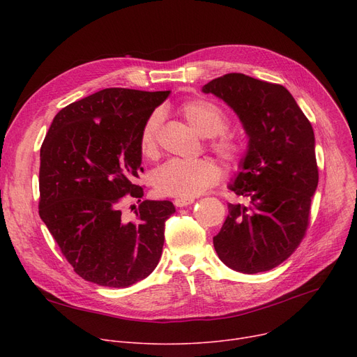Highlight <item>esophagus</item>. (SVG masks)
Returning <instances> with one entry per match:
<instances>
[{"label": "esophagus", "mask_w": 357, "mask_h": 357, "mask_svg": "<svg viewBox=\"0 0 357 357\" xmlns=\"http://www.w3.org/2000/svg\"><path fill=\"white\" fill-rule=\"evenodd\" d=\"M194 202V198H176L174 204L176 207H186V205H191Z\"/></svg>", "instance_id": "esophagus-1"}]
</instances>
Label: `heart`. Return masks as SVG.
Returning <instances> with one entry per match:
<instances>
[{"instance_id": "b5f03b06", "label": "heart", "mask_w": 357, "mask_h": 357, "mask_svg": "<svg viewBox=\"0 0 357 357\" xmlns=\"http://www.w3.org/2000/svg\"><path fill=\"white\" fill-rule=\"evenodd\" d=\"M179 116L188 123L202 137H211L210 147L227 163H237L245 144L241 139L226 131L227 116L215 102L205 98L186 100L178 107ZM160 128V114L153 112L146 123L139 136L140 153L153 159L158 156V133ZM221 178L220 166L208 158L197 160L172 159L162 165L153 175L155 190L165 197L194 198Z\"/></svg>"}]
</instances>
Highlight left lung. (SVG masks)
Here are the masks:
<instances>
[{"label":"left lung","mask_w":357,"mask_h":357,"mask_svg":"<svg viewBox=\"0 0 357 357\" xmlns=\"http://www.w3.org/2000/svg\"><path fill=\"white\" fill-rule=\"evenodd\" d=\"M238 116L249 136L246 156L229 188L248 204H229L213 238L229 268L266 272L287 260L304 238L318 185L314 130L291 92L279 84L227 73L202 86Z\"/></svg>","instance_id":"left-lung-1"}]
</instances>
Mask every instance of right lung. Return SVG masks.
Returning <instances> with one entry per match:
<instances>
[{
    "mask_svg": "<svg viewBox=\"0 0 357 357\" xmlns=\"http://www.w3.org/2000/svg\"><path fill=\"white\" fill-rule=\"evenodd\" d=\"M171 91L105 88L62 108L40 147L39 214L73 271L126 288L155 271L171 201H142L135 221L121 202L143 197L139 136Z\"/></svg>",
    "mask_w": 357,
    "mask_h": 357,
    "instance_id": "right-lung-1",
    "label": "right lung"
}]
</instances>
